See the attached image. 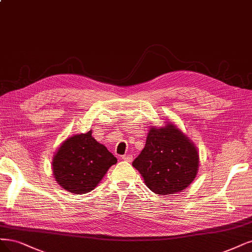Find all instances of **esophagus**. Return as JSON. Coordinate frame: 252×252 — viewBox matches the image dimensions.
I'll return each instance as SVG.
<instances>
[{
	"mask_svg": "<svg viewBox=\"0 0 252 252\" xmlns=\"http://www.w3.org/2000/svg\"><path fill=\"white\" fill-rule=\"evenodd\" d=\"M122 159L127 161V162H131L132 161V156L131 155H124V156H122Z\"/></svg>",
	"mask_w": 252,
	"mask_h": 252,
	"instance_id": "34e87169",
	"label": "esophagus"
}]
</instances>
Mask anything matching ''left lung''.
Masks as SVG:
<instances>
[{
    "label": "left lung",
    "instance_id": "8db88e82",
    "mask_svg": "<svg viewBox=\"0 0 252 252\" xmlns=\"http://www.w3.org/2000/svg\"><path fill=\"white\" fill-rule=\"evenodd\" d=\"M132 166L153 193L172 195L196 178L199 153L189 137L168 120L164 126L150 127L145 148Z\"/></svg>",
    "mask_w": 252,
    "mask_h": 252
}]
</instances>
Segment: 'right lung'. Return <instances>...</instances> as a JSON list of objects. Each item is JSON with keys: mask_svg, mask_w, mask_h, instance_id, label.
<instances>
[{"mask_svg": "<svg viewBox=\"0 0 252 252\" xmlns=\"http://www.w3.org/2000/svg\"><path fill=\"white\" fill-rule=\"evenodd\" d=\"M86 133L74 134L63 141L52 160L57 184L67 192L85 194L96 188L117 158L104 145Z\"/></svg>", "mask_w": 252, "mask_h": 252, "instance_id": "right-lung-1", "label": "right lung"}]
</instances>
